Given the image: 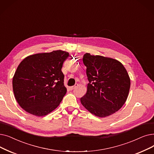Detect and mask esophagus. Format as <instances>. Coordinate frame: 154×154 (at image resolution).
<instances>
[{"mask_svg":"<svg viewBox=\"0 0 154 154\" xmlns=\"http://www.w3.org/2000/svg\"><path fill=\"white\" fill-rule=\"evenodd\" d=\"M77 85H78V84H75L74 85H73V86L70 87V90H73V89H74L75 88H77Z\"/></svg>","mask_w":154,"mask_h":154,"instance_id":"1","label":"esophagus"}]
</instances>
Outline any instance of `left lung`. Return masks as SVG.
<instances>
[{"mask_svg":"<svg viewBox=\"0 0 154 154\" xmlns=\"http://www.w3.org/2000/svg\"><path fill=\"white\" fill-rule=\"evenodd\" d=\"M88 89L81 102L92 114L103 118L118 111L126 101L130 79L121 62L111 58L85 53Z\"/></svg>","mask_w":154,"mask_h":154,"instance_id":"obj_1","label":"left lung"}]
</instances>
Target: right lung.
Instances as JSON below:
<instances>
[{"label":"right lung","instance_id":"1","mask_svg":"<svg viewBox=\"0 0 154 154\" xmlns=\"http://www.w3.org/2000/svg\"><path fill=\"white\" fill-rule=\"evenodd\" d=\"M69 56L68 52L57 50L28 56L20 63L12 88L23 109L43 116L57 108L66 92L62 68Z\"/></svg>","mask_w":154,"mask_h":154}]
</instances>
